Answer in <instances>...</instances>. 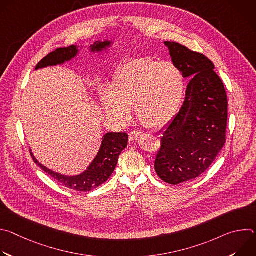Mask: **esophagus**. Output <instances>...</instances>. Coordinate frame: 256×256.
I'll return each instance as SVG.
<instances>
[{"label": "esophagus", "mask_w": 256, "mask_h": 256, "mask_svg": "<svg viewBox=\"0 0 256 256\" xmlns=\"http://www.w3.org/2000/svg\"><path fill=\"white\" fill-rule=\"evenodd\" d=\"M142 134V132H140V130H132V132H130V140H132V142L136 140Z\"/></svg>", "instance_id": "34e87169"}]
</instances>
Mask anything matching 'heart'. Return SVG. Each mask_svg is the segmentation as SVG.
<instances>
[{
    "instance_id": "heart-1",
    "label": "heart",
    "mask_w": 256,
    "mask_h": 256,
    "mask_svg": "<svg viewBox=\"0 0 256 256\" xmlns=\"http://www.w3.org/2000/svg\"><path fill=\"white\" fill-rule=\"evenodd\" d=\"M184 88V72L174 62L134 58L118 70L110 91H102L100 99L105 112L116 120H126L134 105L144 126L159 128L177 110Z\"/></svg>"
}]
</instances>
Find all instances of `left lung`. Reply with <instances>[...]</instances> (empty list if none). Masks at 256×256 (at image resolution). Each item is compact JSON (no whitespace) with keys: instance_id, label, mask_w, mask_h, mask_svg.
I'll return each instance as SVG.
<instances>
[{"instance_id":"1","label":"left lung","mask_w":256,"mask_h":256,"mask_svg":"<svg viewBox=\"0 0 256 256\" xmlns=\"http://www.w3.org/2000/svg\"><path fill=\"white\" fill-rule=\"evenodd\" d=\"M164 44L172 62L192 79L184 105L162 130L154 163L158 176L176 186L202 174L224 147L228 100L212 60L177 42Z\"/></svg>"}]
</instances>
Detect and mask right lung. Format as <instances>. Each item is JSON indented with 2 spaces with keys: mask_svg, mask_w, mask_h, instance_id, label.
Wrapping results in <instances>:
<instances>
[{
  "mask_svg": "<svg viewBox=\"0 0 256 256\" xmlns=\"http://www.w3.org/2000/svg\"><path fill=\"white\" fill-rule=\"evenodd\" d=\"M112 42H96L94 44L90 46L92 52H102L112 46ZM79 52V50L76 46H70L68 48H60L54 52L48 54L44 56L36 66L35 70L42 68L62 64L64 62L74 58ZM128 140V136L126 132H107L104 134L101 142V147L99 152L90 166L80 175L76 176H66L56 173L42 163H40L33 156H31L33 161L38 164L44 172L50 175L52 178L60 182L66 188L70 190H74L77 192H91L94 188H98L110 177L114 173L116 164L118 162V157L126 148Z\"/></svg>",
  "mask_w": 256,
  "mask_h": 256,
  "instance_id": "right-lung-1",
  "label": "right lung"
}]
</instances>
